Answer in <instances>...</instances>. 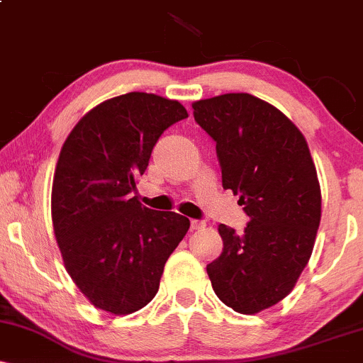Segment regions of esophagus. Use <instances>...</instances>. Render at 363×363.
Wrapping results in <instances>:
<instances>
[{"label": "esophagus", "mask_w": 363, "mask_h": 363, "mask_svg": "<svg viewBox=\"0 0 363 363\" xmlns=\"http://www.w3.org/2000/svg\"><path fill=\"white\" fill-rule=\"evenodd\" d=\"M205 228V222L201 220H191V230H201Z\"/></svg>", "instance_id": "1"}]
</instances>
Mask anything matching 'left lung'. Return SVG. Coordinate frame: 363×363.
Wrapping results in <instances>:
<instances>
[{
    "instance_id": "left-lung-1",
    "label": "left lung",
    "mask_w": 363,
    "mask_h": 363,
    "mask_svg": "<svg viewBox=\"0 0 363 363\" xmlns=\"http://www.w3.org/2000/svg\"><path fill=\"white\" fill-rule=\"evenodd\" d=\"M194 121L216 143L223 189L249 216L237 234L220 223L223 252L206 266L215 294L256 314L290 294L309 262L320 222V187L303 135L272 104L225 94L193 104Z\"/></svg>"
}]
</instances>
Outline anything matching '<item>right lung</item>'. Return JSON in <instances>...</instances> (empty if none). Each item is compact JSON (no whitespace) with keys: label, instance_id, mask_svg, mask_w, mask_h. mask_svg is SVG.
I'll use <instances>...</instances> for the list:
<instances>
[{"label":"right lung","instance_id":"1","mask_svg":"<svg viewBox=\"0 0 363 363\" xmlns=\"http://www.w3.org/2000/svg\"><path fill=\"white\" fill-rule=\"evenodd\" d=\"M187 118L177 101L129 91L99 104L62 145L52 181V225L66 272L99 309L140 311L155 297L189 220L131 196L165 129Z\"/></svg>","mask_w":363,"mask_h":363}]
</instances>
